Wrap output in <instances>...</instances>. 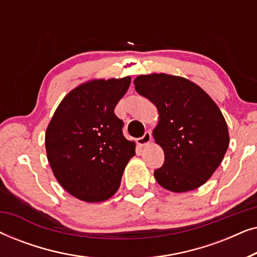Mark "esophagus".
<instances>
[{
  "label": "esophagus",
  "mask_w": 257,
  "mask_h": 257,
  "mask_svg": "<svg viewBox=\"0 0 257 257\" xmlns=\"http://www.w3.org/2000/svg\"><path fill=\"white\" fill-rule=\"evenodd\" d=\"M151 140H152V135H151L150 131L145 132V135H144L143 137H140V138L137 139V143H138L139 146H146L149 145V144L151 143Z\"/></svg>",
  "instance_id": "esophagus-1"
}]
</instances>
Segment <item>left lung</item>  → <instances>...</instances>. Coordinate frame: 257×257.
I'll list each match as a JSON object with an SVG mask.
<instances>
[{"mask_svg": "<svg viewBox=\"0 0 257 257\" xmlns=\"http://www.w3.org/2000/svg\"><path fill=\"white\" fill-rule=\"evenodd\" d=\"M133 83L159 113L153 138L164 150L165 163L154 171L157 182L174 193L199 188L219 167L229 145L222 112L201 87L184 77L151 73Z\"/></svg>", "mask_w": 257, "mask_h": 257, "instance_id": "8db88e82", "label": "left lung"}]
</instances>
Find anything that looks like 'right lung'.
<instances>
[{"label":"right lung","instance_id":"1","mask_svg":"<svg viewBox=\"0 0 257 257\" xmlns=\"http://www.w3.org/2000/svg\"><path fill=\"white\" fill-rule=\"evenodd\" d=\"M131 77L92 79L70 91L56 108L45 150L59 185L85 202H101L115 194L136 143L122 136L114 107Z\"/></svg>","mask_w":257,"mask_h":257}]
</instances>
